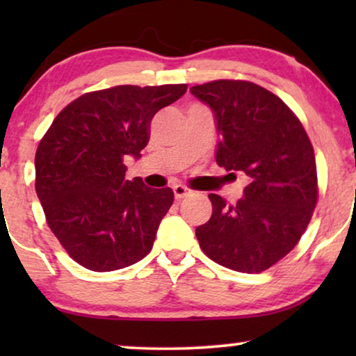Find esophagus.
Here are the masks:
<instances>
[{"mask_svg": "<svg viewBox=\"0 0 356 356\" xmlns=\"http://www.w3.org/2000/svg\"><path fill=\"white\" fill-rule=\"evenodd\" d=\"M173 193H175V199H177V201H181L183 197L189 196L193 191L189 188L183 186V184H177V186H173Z\"/></svg>", "mask_w": 356, "mask_h": 356, "instance_id": "obj_1", "label": "esophagus"}]
</instances>
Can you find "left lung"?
I'll use <instances>...</instances> for the list:
<instances>
[{
  "label": "left lung",
  "instance_id": "left-lung-1",
  "mask_svg": "<svg viewBox=\"0 0 356 356\" xmlns=\"http://www.w3.org/2000/svg\"><path fill=\"white\" fill-rule=\"evenodd\" d=\"M191 94L216 116V160L250 179L236 204L209 194L212 217L196 228L199 246L227 269L257 274L296 246L318 202L311 140L275 94L248 81H212Z\"/></svg>",
  "mask_w": 356,
  "mask_h": 356
}]
</instances>
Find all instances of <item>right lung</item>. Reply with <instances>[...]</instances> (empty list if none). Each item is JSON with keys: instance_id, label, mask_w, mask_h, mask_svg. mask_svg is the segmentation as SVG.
<instances>
[{"instance_id": "obj_1", "label": "right lung", "mask_w": 356, "mask_h": 356, "mask_svg": "<svg viewBox=\"0 0 356 356\" xmlns=\"http://www.w3.org/2000/svg\"><path fill=\"white\" fill-rule=\"evenodd\" d=\"M186 89L116 86L81 95L53 120L35 154V191L48 227L77 264L110 272L152 250L173 191L139 177L129 181L123 162L140 157L154 115Z\"/></svg>"}]
</instances>
